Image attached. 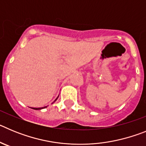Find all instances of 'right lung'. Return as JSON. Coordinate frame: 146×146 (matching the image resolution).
I'll use <instances>...</instances> for the list:
<instances>
[{"instance_id":"add662e5","label":"right lung","mask_w":146,"mask_h":146,"mask_svg":"<svg viewBox=\"0 0 146 146\" xmlns=\"http://www.w3.org/2000/svg\"><path fill=\"white\" fill-rule=\"evenodd\" d=\"M58 97H57V99H58ZM57 99H55V101H54V102H52V103H54V102H55V101H56V100H57ZM47 108V107H44V108H32V109H33V110H42V109H43V108Z\"/></svg>"}]
</instances>
